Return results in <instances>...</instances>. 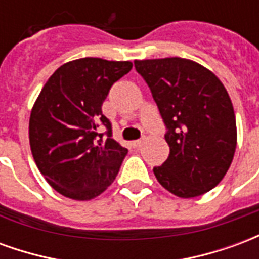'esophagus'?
Segmentation results:
<instances>
[{
    "label": "esophagus",
    "mask_w": 259,
    "mask_h": 259,
    "mask_svg": "<svg viewBox=\"0 0 259 259\" xmlns=\"http://www.w3.org/2000/svg\"><path fill=\"white\" fill-rule=\"evenodd\" d=\"M143 144V139H139V140L132 141V146L133 147H140Z\"/></svg>",
    "instance_id": "esophagus-1"
}]
</instances>
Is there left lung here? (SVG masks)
I'll use <instances>...</instances> for the list:
<instances>
[{
  "label": "left lung",
  "instance_id": "left-lung-1",
  "mask_svg": "<svg viewBox=\"0 0 259 259\" xmlns=\"http://www.w3.org/2000/svg\"><path fill=\"white\" fill-rule=\"evenodd\" d=\"M166 126L169 157L154 175L182 198L212 190L233 161L237 129L228 91L211 70L185 58L135 61Z\"/></svg>",
  "mask_w": 259,
  "mask_h": 259
}]
</instances>
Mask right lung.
<instances>
[{
    "instance_id": "right-lung-1",
    "label": "right lung",
    "mask_w": 259,
    "mask_h": 259,
    "mask_svg": "<svg viewBox=\"0 0 259 259\" xmlns=\"http://www.w3.org/2000/svg\"><path fill=\"white\" fill-rule=\"evenodd\" d=\"M129 61L80 58L59 66L33 105L29 140L34 162L50 186L68 198L87 201L111 186L127 154L112 139L102 102ZM107 127V139L96 132Z\"/></svg>"
}]
</instances>
